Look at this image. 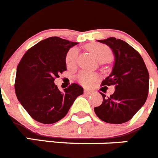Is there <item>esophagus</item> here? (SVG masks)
Here are the masks:
<instances>
[{
  "mask_svg": "<svg viewBox=\"0 0 158 158\" xmlns=\"http://www.w3.org/2000/svg\"><path fill=\"white\" fill-rule=\"evenodd\" d=\"M84 92H85V94H92L93 91L89 90V89H84Z\"/></svg>",
  "mask_w": 158,
  "mask_h": 158,
  "instance_id": "1",
  "label": "esophagus"
}]
</instances>
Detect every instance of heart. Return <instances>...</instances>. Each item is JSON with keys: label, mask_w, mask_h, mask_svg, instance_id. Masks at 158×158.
Returning a JSON list of instances; mask_svg holds the SVG:
<instances>
[{"label": "heart", "mask_w": 158, "mask_h": 158, "mask_svg": "<svg viewBox=\"0 0 158 158\" xmlns=\"http://www.w3.org/2000/svg\"><path fill=\"white\" fill-rule=\"evenodd\" d=\"M86 49L90 51L96 57V58L101 62V61H107L109 59L112 57V52L108 47L101 44H89L86 46ZM78 57V51L76 48H72L68 52L66 55L65 61L68 67H72L76 64L77 61ZM97 76L94 73L88 71H83L80 72V74L78 76L79 82L84 86H89L93 83L96 79Z\"/></svg>", "instance_id": "1"}]
</instances>
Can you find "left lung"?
Here are the masks:
<instances>
[{
	"instance_id": "left-lung-1",
	"label": "left lung",
	"mask_w": 158,
	"mask_h": 158,
	"mask_svg": "<svg viewBox=\"0 0 158 158\" xmlns=\"http://www.w3.org/2000/svg\"><path fill=\"white\" fill-rule=\"evenodd\" d=\"M111 49L114 56L112 71L102 86L114 85L110 97L101 93L103 103L94 107L97 117L107 123L122 124L130 120L143 106L149 89V73L140 54L129 44L109 37L97 40Z\"/></svg>"
}]
</instances>
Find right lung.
<instances>
[{
  "label": "right lung",
  "mask_w": 158,
  "mask_h": 158,
  "mask_svg": "<svg viewBox=\"0 0 158 158\" xmlns=\"http://www.w3.org/2000/svg\"><path fill=\"white\" fill-rule=\"evenodd\" d=\"M79 43L57 36L40 41L24 54L16 72L15 89L29 115L43 124L58 122L67 114L83 88L72 83L59 90L54 79L66 69V55Z\"/></svg>",
  "instance_id": "add662e5"
}]
</instances>
